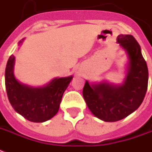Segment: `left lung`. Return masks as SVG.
I'll list each match as a JSON object with an SVG mask.
<instances>
[{"label":"left lung","mask_w":152,"mask_h":152,"mask_svg":"<svg viewBox=\"0 0 152 152\" xmlns=\"http://www.w3.org/2000/svg\"><path fill=\"white\" fill-rule=\"evenodd\" d=\"M117 42L128 56L127 76L120 85L85 82L83 96L95 116L105 122L123 120L142 104L148 84V69L140 46L132 35H120Z\"/></svg>","instance_id":"8db88e82"}]
</instances>
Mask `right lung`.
<instances>
[{"mask_svg": "<svg viewBox=\"0 0 152 152\" xmlns=\"http://www.w3.org/2000/svg\"><path fill=\"white\" fill-rule=\"evenodd\" d=\"M14 64L15 56H10L4 75L7 95L12 107L31 122L42 123L50 120L59 111L64 92L72 76L54 78L44 87L33 88L21 84L16 79Z\"/></svg>", "mask_w": 152, "mask_h": 152, "instance_id": "add662e5", "label": "right lung"}]
</instances>
